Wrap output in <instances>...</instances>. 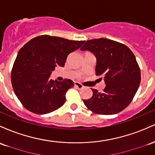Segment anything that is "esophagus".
<instances>
[{"label":"esophagus","instance_id":"obj_1","mask_svg":"<svg viewBox=\"0 0 155 155\" xmlns=\"http://www.w3.org/2000/svg\"><path fill=\"white\" fill-rule=\"evenodd\" d=\"M75 87H76L78 90H81L83 87H84L82 84H80V83H79V82H75Z\"/></svg>","mask_w":155,"mask_h":155}]
</instances>
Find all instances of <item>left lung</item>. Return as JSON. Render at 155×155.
<instances>
[{"mask_svg":"<svg viewBox=\"0 0 155 155\" xmlns=\"http://www.w3.org/2000/svg\"><path fill=\"white\" fill-rule=\"evenodd\" d=\"M81 51L88 50L96 56V75L104 79L102 93L92 89L93 96L84 100L93 113L113 115L128 107L140 83V69L132 51L124 44L106 38L85 42Z\"/></svg>","mask_w":155,"mask_h":155,"instance_id":"left-lung-1","label":"left lung"}]
</instances>
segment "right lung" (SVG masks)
I'll use <instances>...</instances> for the list:
<instances>
[{"label": "right lung", "instance_id": "obj_1", "mask_svg": "<svg viewBox=\"0 0 155 155\" xmlns=\"http://www.w3.org/2000/svg\"><path fill=\"white\" fill-rule=\"evenodd\" d=\"M84 42L45 35L35 37L20 48L11 80L15 95L25 109L42 115L64 104L66 93L74 87V81H54L51 74L57 66H64L68 54Z\"/></svg>", "mask_w": 155, "mask_h": 155}]
</instances>
